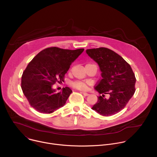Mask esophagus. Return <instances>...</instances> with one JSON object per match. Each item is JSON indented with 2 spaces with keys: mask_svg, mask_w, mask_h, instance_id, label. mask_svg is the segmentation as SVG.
<instances>
[{
  "mask_svg": "<svg viewBox=\"0 0 157 157\" xmlns=\"http://www.w3.org/2000/svg\"><path fill=\"white\" fill-rule=\"evenodd\" d=\"M84 96H89V94L88 93H85V92H81Z\"/></svg>",
  "mask_w": 157,
  "mask_h": 157,
  "instance_id": "34e87169",
  "label": "esophagus"
}]
</instances>
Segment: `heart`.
<instances>
[{
	"mask_svg": "<svg viewBox=\"0 0 157 157\" xmlns=\"http://www.w3.org/2000/svg\"><path fill=\"white\" fill-rule=\"evenodd\" d=\"M71 84L73 87L81 89V90H86L87 89V84L82 81H75L72 82Z\"/></svg>",
	"mask_w": 157,
	"mask_h": 157,
	"instance_id": "1",
	"label": "heart"
}]
</instances>
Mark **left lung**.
<instances>
[{
  "label": "left lung",
  "mask_w": 157,
  "mask_h": 157,
  "mask_svg": "<svg viewBox=\"0 0 157 157\" xmlns=\"http://www.w3.org/2000/svg\"><path fill=\"white\" fill-rule=\"evenodd\" d=\"M86 52L98 64L102 76L94 87L102 95L92 109L104 116L116 114L125 107L136 91L135 75L130 64L113 50L101 47Z\"/></svg>",
  "instance_id": "obj_1"
}]
</instances>
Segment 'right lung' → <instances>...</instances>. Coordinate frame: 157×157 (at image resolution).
Here are the masks:
<instances>
[{
  "instance_id": "obj_1",
  "label": "right lung",
  "mask_w": 157,
  "mask_h": 157,
  "mask_svg": "<svg viewBox=\"0 0 157 157\" xmlns=\"http://www.w3.org/2000/svg\"><path fill=\"white\" fill-rule=\"evenodd\" d=\"M84 49H44L29 63L21 76V89L30 105L43 114H50L63 107L72 93L69 87L58 93L53 85L63 81L70 65Z\"/></svg>"
}]
</instances>
